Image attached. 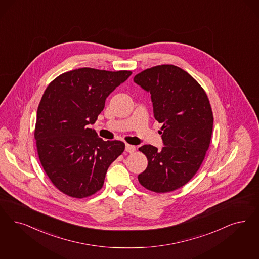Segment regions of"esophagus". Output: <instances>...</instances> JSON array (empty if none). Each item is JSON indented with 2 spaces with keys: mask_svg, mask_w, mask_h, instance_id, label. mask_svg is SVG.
<instances>
[{
  "mask_svg": "<svg viewBox=\"0 0 259 259\" xmlns=\"http://www.w3.org/2000/svg\"><path fill=\"white\" fill-rule=\"evenodd\" d=\"M136 150V147L134 145H130V144H126L125 145V151L128 153H133Z\"/></svg>",
  "mask_w": 259,
  "mask_h": 259,
  "instance_id": "1",
  "label": "esophagus"
}]
</instances>
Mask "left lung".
<instances>
[{"instance_id":"1","label":"left lung","mask_w":259,"mask_h":259,"mask_svg":"<svg viewBox=\"0 0 259 259\" xmlns=\"http://www.w3.org/2000/svg\"><path fill=\"white\" fill-rule=\"evenodd\" d=\"M134 82L151 95L164 145L161 150L150 144L140 148L148 165L138 180L154 192L173 191L196 174L205 159L213 126L208 98L190 74L173 65L147 69Z\"/></svg>"}]
</instances>
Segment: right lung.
Segmentation results:
<instances>
[{
    "label": "right lung",
    "instance_id": "1",
    "mask_svg": "<svg viewBox=\"0 0 259 259\" xmlns=\"http://www.w3.org/2000/svg\"><path fill=\"white\" fill-rule=\"evenodd\" d=\"M129 71L80 68L56 77L37 110L35 137L41 164L54 186L73 198L102 188L108 167L124 151L120 141H103L89 125Z\"/></svg>",
    "mask_w": 259,
    "mask_h": 259
}]
</instances>
